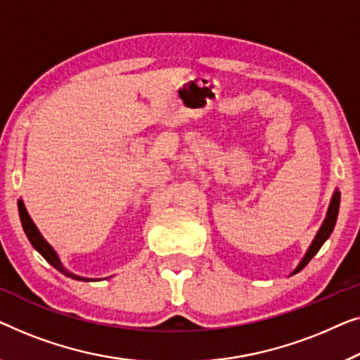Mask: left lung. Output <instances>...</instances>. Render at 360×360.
<instances>
[{"label":"left lung","instance_id":"8db88e82","mask_svg":"<svg viewBox=\"0 0 360 360\" xmlns=\"http://www.w3.org/2000/svg\"><path fill=\"white\" fill-rule=\"evenodd\" d=\"M339 202H341V192H339L338 189L334 191V194L331 197V202H330V207H328V212H326V219L325 221H323L321 229L318 230L315 240H313V243L310 245V248H308L307 255L303 256V259L300 261V264L297 266V269L292 272V274H297V272H300L303 267H305L308 262L311 261V257L316 255L318 251H320V248L323 246V243H325L328 238H330V235L333 233V229L334 225H336V219H338V212H339Z\"/></svg>","mask_w":360,"mask_h":360}]
</instances>
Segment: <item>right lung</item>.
<instances>
[{"mask_svg":"<svg viewBox=\"0 0 360 360\" xmlns=\"http://www.w3.org/2000/svg\"><path fill=\"white\" fill-rule=\"evenodd\" d=\"M18 207H19V217H21V224H22L24 233L27 235L30 245H32L35 250H37L40 255L45 257V261L50 262V264H52L57 271L62 272V274H65L67 277H72V279H75V281H99V279H88V277H81V276H77V274H73V272L65 269L63 264L58 259L57 252H55L53 248L50 246L47 241H45V238L40 235V231L37 230V226H35L32 219L29 217L26 207H24L21 199L18 200Z\"/></svg>","mask_w":360,"mask_h":360,"instance_id":"add662e5","label":"right lung"}]
</instances>
